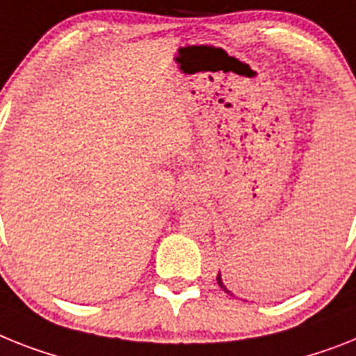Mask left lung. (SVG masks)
Wrapping results in <instances>:
<instances>
[{
  "label": "left lung",
  "mask_w": 356,
  "mask_h": 356,
  "mask_svg": "<svg viewBox=\"0 0 356 356\" xmlns=\"http://www.w3.org/2000/svg\"><path fill=\"white\" fill-rule=\"evenodd\" d=\"M216 280H218V286H220V287H222V289H224V291H225V293H229V295H233V293H231V291H229V289H227V287H225V284H224V280H225V282H227V284H229L227 277H225V278H222V275H220V273H218V277H216ZM231 287H233V286H231Z\"/></svg>",
  "instance_id": "1"
}]
</instances>
